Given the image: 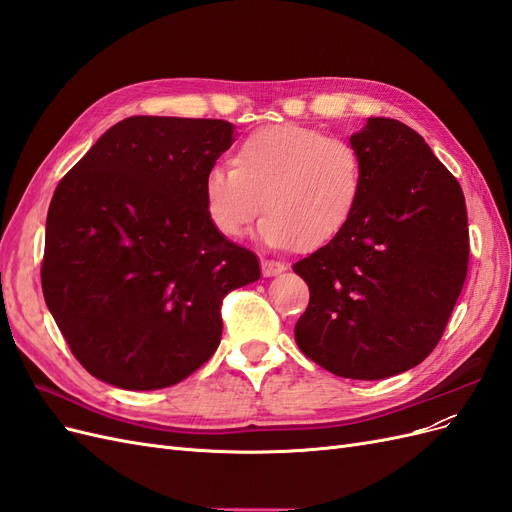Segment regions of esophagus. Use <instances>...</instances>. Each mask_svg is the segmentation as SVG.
Wrapping results in <instances>:
<instances>
[{"mask_svg": "<svg viewBox=\"0 0 512 512\" xmlns=\"http://www.w3.org/2000/svg\"><path fill=\"white\" fill-rule=\"evenodd\" d=\"M260 267H262V275H265V277H273V275L282 273V271L286 269V267L282 265V262L269 260V258H262V260H260Z\"/></svg>", "mask_w": 512, "mask_h": 512, "instance_id": "34e87169", "label": "esophagus"}]
</instances>
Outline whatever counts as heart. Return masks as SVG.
Listing matches in <instances>:
<instances>
[{"label":"heart","mask_w":512,"mask_h":512,"mask_svg":"<svg viewBox=\"0 0 512 512\" xmlns=\"http://www.w3.org/2000/svg\"><path fill=\"white\" fill-rule=\"evenodd\" d=\"M361 192L363 160L348 141L301 123H273L241 138L232 168L207 170L203 207L226 239H241L262 209V241L312 252L346 228Z\"/></svg>","instance_id":"b5f03b06"}]
</instances>
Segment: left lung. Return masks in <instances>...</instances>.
Returning <instances> with one entry per match:
<instances>
[{"mask_svg":"<svg viewBox=\"0 0 512 512\" xmlns=\"http://www.w3.org/2000/svg\"><path fill=\"white\" fill-rule=\"evenodd\" d=\"M350 145L363 192L346 228L294 262L309 286L294 339L335 376L382 380L423 363L453 314L470 258L466 198L406 123L371 117Z\"/></svg>","mask_w":512,"mask_h":512,"instance_id":"8db88e82","label":"left lung"}]
</instances>
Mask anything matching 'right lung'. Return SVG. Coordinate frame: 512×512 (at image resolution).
Instances as JSON below:
<instances>
[{
  "mask_svg": "<svg viewBox=\"0 0 512 512\" xmlns=\"http://www.w3.org/2000/svg\"><path fill=\"white\" fill-rule=\"evenodd\" d=\"M224 119L128 117L68 170L46 215L42 292L91 376L173 386L222 337V301L260 277L211 226L203 181L232 145Z\"/></svg>",
  "mask_w": 512,
  "mask_h": 512,
  "instance_id": "1",
  "label": "right lung"
}]
</instances>
